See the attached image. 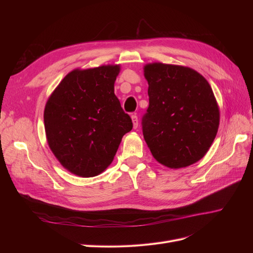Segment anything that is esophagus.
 <instances>
[{"mask_svg":"<svg viewBox=\"0 0 253 253\" xmlns=\"http://www.w3.org/2000/svg\"><path fill=\"white\" fill-rule=\"evenodd\" d=\"M132 121H133L134 128H137V126H138V117H137L136 114L132 115Z\"/></svg>","mask_w":253,"mask_h":253,"instance_id":"esophagus-1","label":"esophagus"}]
</instances>
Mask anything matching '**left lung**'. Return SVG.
I'll list each match as a JSON object with an SVG mask.
<instances>
[{
  "mask_svg": "<svg viewBox=\"0 0 253 253\" xmlns=\"http://www.w3.org/2000/svg\"><path fill=\"white\" fill-rule=\"evenodd\" d=\"M149 108L144 140L162 165L178 169L198 162L211 147L219 111L210 84L189 67L163 63L144 67Z\"/></svg>",
  "mask_w": 253,
  "mask_h": 253,
  "instance_id": "obj_1",
  "label": "left lung"
}]
</instances>
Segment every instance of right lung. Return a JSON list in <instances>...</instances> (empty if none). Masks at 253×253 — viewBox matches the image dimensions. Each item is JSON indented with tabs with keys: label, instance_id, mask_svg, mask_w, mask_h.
<instances>
[{
	"label": "right lung",
	"instance_id": "add662e5",
	"mask_svg": "<svg viewBox=\"0 0 253 253\" xmlns=\"http://www.w3.org/2000/svg\"><path fill=\"white\" fill-rule=\"evenodd\" d=\"M118 65L76 70L49 97L44 126L49 148L65 169L93 177L113 162L122 136L133 127L114 94Z\"/></svg>",
	"mask_w": 253,
	"mask_h": 253
}]
</instances>
